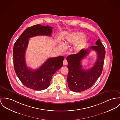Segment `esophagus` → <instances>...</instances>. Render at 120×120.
<instances>
[{"mask_svg":"<svg viewBox=\"0 0 120 120\" xmlns=\"http://www.w3.org/2000/svg\"><path fill=\"white\" fill-rule=\"evenodd\" d=\"M68 62H67V61L66 60V59H65L64 60V61H63V64L64 65H66L68 64Z\"/></svg>","mask_w":120,"mask_h":120,"instance_id":"obj_1","label":"esophagus"}]
</instances>
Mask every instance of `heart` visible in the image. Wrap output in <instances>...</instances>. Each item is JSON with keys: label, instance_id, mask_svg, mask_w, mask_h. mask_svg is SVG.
<instances>
[{"label": "heart", "instance_id": "heart-1", "mask_svg": "<svg viewBox=\"0 0 120 120\" xmlns=\"http://www.w3.org/2000/svg\"><path fill=\"white\" fill-rule=\"evenodd\" d=\"M83 33L80 32L73 33L66 38L65 43L66 45L74 44L76 43L74 46V50L76 52H79L87 42V39L85 38H83L78 42L83 37ZM64 46V45H62V46Z\"/></svg>", "mask_w": 120, "mask_h": 120}]
</instances>
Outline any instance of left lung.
<instances>
[{"mask_svg":"<svg viewBox=\"0 0 120 120\" xmlns=\"http://www.w3.org/2000/svg\"><path fill=\"white\" fill-rule=\"evenodd\" d=\"M97 46L83 49L76 54L67 57L68 69L67 81L68 86L72 91L79 92L91 87L100 76L102 72L104 59L105 55V48L100 39L95 42ZM91 49L97 52L98 58L95 64L90 69L85 71L82 68L81 61Z\"/></svg>","mask_w":120,"mask_h":120,"instance_id":"1","label":"left lung"}]
</instances>
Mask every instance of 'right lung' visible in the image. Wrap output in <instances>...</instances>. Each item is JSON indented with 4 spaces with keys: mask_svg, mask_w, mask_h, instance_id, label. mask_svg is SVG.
Masks as SVG:
<instances>
[{
    "mask_svg": "<svg viewBox=\"0 0 120 120\" xmlns=\"http://www.w3.org/2000/svg\"><path fill=\"white\" fill-rule=\"evenodd\" d=\"M52 28L40 24L27 28L14 44L13 61L15 73L25 86L34 90H42L48 88L53 75L63 65L64 57L63 56L48 58L36 70L29 68L26 64L25 54L29 38L40 35L51 37Z\"/></svg>",
    "mask_w": 120,
    "mask_h": 120,
    "instance_id": "right-lung-1",
    "label": "right lung"
}]
</instances>
